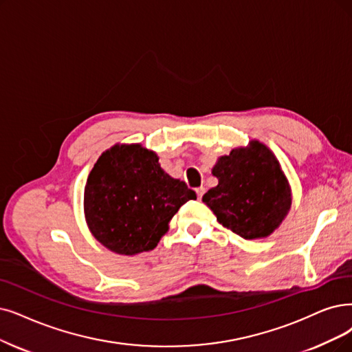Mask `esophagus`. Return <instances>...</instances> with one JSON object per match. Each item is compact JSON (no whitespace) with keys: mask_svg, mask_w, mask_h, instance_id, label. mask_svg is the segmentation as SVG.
Here are the masks:
<instances>
[{"mask_svg":"<svg viewBox=\"0 0 352 352\" xmlns=\"http://www.w3.org/2000/svg\"><path fill=\"white\" fill-rule=\"evenodd\" d=\"M204 193H205V188H204V186H201V188L196 189V195H198V199H202Z\"/></svg>","mask_w":352,"mask_h":352,"instance_id":"1","label":"esophagus"}]
</instances>
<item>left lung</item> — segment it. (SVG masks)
I'll return each mask as SVG.
<instances>
[{"mask_svg":"<svg viewBox=\"0 0 352 352\" xmlns=\"http://www.w3.org/2000/svg\"><path fill=\"white\" fill-rule=\"evenodd\" d=\"M212 175L218 185L202 201L236 235L245 240L269 236L287 215L289 182L272 150L257 140L219 157Z\"/></svg>","mask_w":352,"mask_h":352,"instance_id":"obj_1","label":"left lung"}]
</instances>
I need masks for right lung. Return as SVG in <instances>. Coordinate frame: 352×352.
Returning a JSON list of instances; mask_svg holds the SVG:
<instances>
[{
	"instance_id": "obj_1",
	"label": "right lung",
	"mask_w": 352,
	"mask_h": 352,
	"mask_svg": "<svg viewBox=\"0 0 352 352\" xmlns=\"http://www.w3.org/2000/svg\"><path fill=\"white\" fill-rule=\"evenodd\" d=\"M190 199L196 193L163 170L156 153L142 144H116L88 176L83 210L98 241L117 254L134 256L156 247Z\"/></svg>"
}]
</instances>
